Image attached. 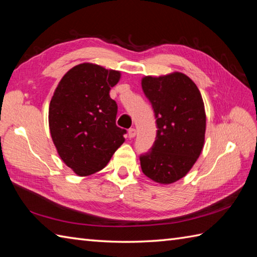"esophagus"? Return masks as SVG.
Here are the masks:
<instances>
[{"instance_id": "1", "label": "esophagus", "mask_w": 257, "mask_h": 257, "mask_svg": "<svg viewBox=\"0 0 257 257\" xmlns=\"http://www.w3.org/2000/svg\"><path fill=\"white\" fill-rule=\"evenodd\" d=\"M128 137H129L130 139L136 137V129H135V128H130V129L128 130Z\"/></svg>"}]
</instances>
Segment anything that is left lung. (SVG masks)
<instances>
[{"label":"left lung","mask_w":257,"mask_h":257,"mask_svg":"<svg viewBox=\"0 0 257 257\" xmlns=\"http://www.w3.org/2000/svg\"><path fill=\"white\" fill-rule=\"evenodd\" d=\"M141 86L154 108L158 128L151 150L140 156L141 169L155 182L170 184L191 170L203 149V99L193 80L179 72L145 76Z\"/></svg>","instance_id":"left-lung-1"}]
</instances>
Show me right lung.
<instances>
[{
    "label": "right lung",
    "instance_id": "right-lung-1",
    "mask_svg": "<svg viewBox=\"0 0 257 257\" xmlns=\"http://www.w3.org/2000/svg\"><path fill=\"white\" fill-rule=\"evenodd\" d=\"M120 72L91 63L69 69L59 81L48 109V124L61 159L79 177L107 166L124 143L117 127V103L109 96Z\"/></svg>",
    "mask_w": 257,
    "mask_h": 257
}]
</instances>
